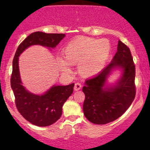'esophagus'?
I'll list each match as a JSON object with an SVG mask.
<instances>
[{
    "label": "esophagus",
    "instance_id": "esophagus-1",
    "mask_svg": "<svg viewBox=\"0 0 150 150\" xmlns=\"http://www.w3.org/2000/svg\"><path fill=\"white\" fill-rule=\"evenodd\" d=\"M81 84L79 83H75V85H74V90L75 91H79V90L81 89Z\"/></svg>",
    "mask_w": 150,
    "mask_h": 150
}]
</instances>
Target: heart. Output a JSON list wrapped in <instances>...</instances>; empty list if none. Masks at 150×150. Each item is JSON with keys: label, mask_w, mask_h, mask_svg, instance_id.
I'll list each match as a JSON object with an SVG mask.
<instances>
[{"label": "heart", "mask_w": 150, "mask_h": 150, "mask_svg": "<svg viewBox=\"0 0 150 150\" xmlns=\"http://www.w3.org/2000/svg\"><path fill=\"white\" fill-rule=\"evenodd\" d=\"M110 51L106 40L81 37L71 41L65 47L62 58H57V65L66 74L71 73L70 65L79 64V72L86 76L100 73L105 66Z\"/></svg>", "instance_id": "b5f03b06"}]
</instances>
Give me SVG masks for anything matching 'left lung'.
I'll return each mask as SVG.
<instances>
[{
	"label": "left lung",
	"instance_id": "1",
	"mask_svg": "<svg viewBox=\"0 0 150 150\" xmlns=\"http://www.w3.org/2000/svg\"><path fill=\"white\" fill-rule=\"evenodd\" d=\"M122 70L120 79L107 85V79L115 69ZM135 65L130 49L119 40L117 51L111 62L98 75L86 80L83 91L85 95L83 112L89 122L106 124L116 120L130 107L136 95Z\"/></svg>",
	"mask_w": 150,
	"mask_h": 150
}]
</instances>
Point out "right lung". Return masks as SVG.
<instances>
[{
	"instance_id": "add662e5",
	"label": "right lung",
	"mask_w": 150,
	"mask_h": 150,
	"mask_svg": "<svg viewBox=\"0 0 150 150\" xmlns=\"http://www.w3.org/2000/svg\"><path fill=\"white\" fill-rule=\"evenodd\" d=\"M65 36L62 33H33L19 45L14 56L11 87L15 96L16 107L21 115L35 126H50L61 117L63 104L72 94L74 83L65 86L53 85L42 95L30 93L22 85L18 65L19 57L33 45L54 48Z\"/></svg>"
}]
</instances>
